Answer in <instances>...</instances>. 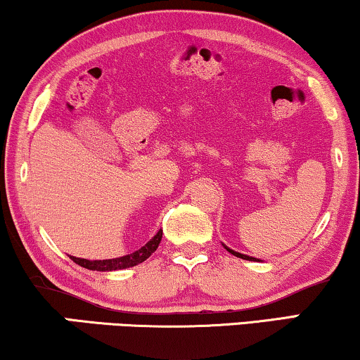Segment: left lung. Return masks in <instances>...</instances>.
<instances>
[{
  "label": "left lung",
  "mask_w": 360,
  "mask_h": 360,
  "mask_svg": "<svg viewBox=\"0 0 360 360\" xmlns=\"http://www.w3.org/2000/svg\"><path fill=\"white\" fill-rule=\"evenodd\" d=\"M224 245V244H223ZM224 249L228 250V252H231L233 255H236V257H239V259H244V260H252V262H260L259 259H255V257H249V255H245V254H240V252H236V250H233V249H229L228 245H224Z\"/></svg>",
  "instance_id": "left-lung-1"
}]
</instances>
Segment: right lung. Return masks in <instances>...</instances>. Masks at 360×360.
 I'll return each mask as SVG.
<instances>
[{
	"label": "right lung",
	"mask_w": 360,
	"mask_h": 360,
	"mask_svg": "<svg viewBox=\"0 0 360 360\" xmlns=\"http://www.w3.org/2000/svg\"><path fill=\"white\" fill-rule=\"evenodd\" d=\"M160 240H162V229L149 240V243L142 245L141 249H137L134 252L127 255H122V257L106 259V260H88V259H80V257H73V255H70V259L75 264L82 265V267H85L88 270H98V272H111V270L129 269V267H134L137 264H142L146 259H149L152 252H155L157 248H159Z\"/></svg>",
	"instance_id": "add662e5"
}]
</instances>
